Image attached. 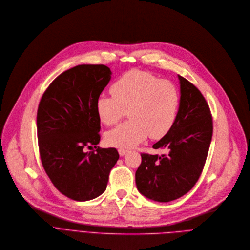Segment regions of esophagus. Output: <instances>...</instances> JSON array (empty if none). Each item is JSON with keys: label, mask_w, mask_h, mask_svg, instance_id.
<instances>
[{"label": "esophagus", "mask_w": 250, "mask_h": 250, "mask_svg": "<svg viewBox=\"0 0 250 250\" xmlns=\"http://www.w3.org/2000/svg\"><path fill=\"white\" fill-rule=\"evenodd\" d=\"M127 152L128 151H127V149H125V148H118V153H119L120 157H123Z\"/></svg>", "instance_id": "obj_1"}]
</instances>
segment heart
Segmentation results:
<instances>
[{"instance_id": "1", "label": "heart", "mask_w": 250, "mask_h": 250, "mask_svg": "<svg viewBox=\"0 0 250 250\" xmlns=\"http://www.w3.org/2000/svg\"><path fill=\"white\" fill-rule=\"evenodd\" d=\"M112 95L101 94L95 103L97 116L111 126L128 111L129 121L106 134L108 145L130 148L143 142L164 137L172 127L179 108L180 94L167 80L138 70L121 76L111 86Z\"/></svg>"}]
</instances>
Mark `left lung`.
I'll list each match as a JSON object with an SVG mask.
<instances>
[{
	"label": "left lung",
	"mask_w": 250,
	"mask_h": 250,
	"mask_svg": "<svg viewBox=\"0 0 250 250\" xmlns=\"http://www.w3.org/2000/svg\"><path fill=\"white\" fill-rule=\"evenodd\" d=\"M180 104L171 129L153 147L167 154H142L135 177L139 192L157 202H169L192 189L203 170L213 135L206 99L194 84L178 75Z\"/></svg>",
	"instance_id": "1"
}]
</instances>
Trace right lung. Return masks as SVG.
Listing matches in <instances>:
<instances>
[{"label":"right lung","instance_id":"add662e5","mask_svg":"<svg viewBox=\"0 0 250 250\" xmlns=\"http://www.w3.org/2000/svg\"><path fill=\"white\" fill-rule=\"evenodd\" d=\"M104 65H79L59 75L43 93L36 118L39 154L50 180L65 196L88 201L102 195L119 159L101 141L95 103L111 79ZM95 150L84 151V147Z\"/></svg>","mask_w":250,"mask_h":250}]
</instances>
